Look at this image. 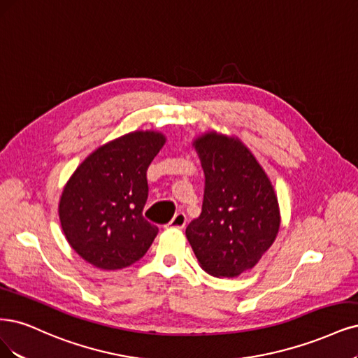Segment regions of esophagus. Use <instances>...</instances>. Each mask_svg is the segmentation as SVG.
<instances>
[{
    "mask_svg": "<svg viewBox=\"0 0 358 358\" xmlns=\"http://www.w3.org/2000/svg\"><path fill=\"white\" fill-rule=\"evenodd\" d=\"M185 225H187V215H185L183 212H178L173 219H171L169 222V227L170 228H178V229H182L185 228Z\"/></svg>",
    "mask_w": 358,
    "mask_h": 358,
    "instance_id": "obj_1",
    "label": "esophagus"
}]
</instances>
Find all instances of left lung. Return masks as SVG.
<instances>
[{"label":"left lung","instance_id":"8db88e82","mask_svg":"<svg viewBox=\"0 0 358 358\" xmlns=\"http://www.w3.org/2000/svg\"><path fill=\"white\" fill-rule=\"evenodd\" d=\"M206 176L201 215L187 227L200 266L217 278L252 269L280 229L278 199L264 167L238 138L215 130L192 141Z\"/></svg>","mask_w":358,"mask_h":358}]
</instances>
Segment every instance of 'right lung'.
Masks as SVG:
<instances>
[{"mask_svg":"<svg viewBox=\"0 0 358 358\" xmlns=\"http://www.w3.org/2000/svg\"><path fill=\"white\" fill-rule=\"evenodd\" d=\"M166 143L155 130H136L94 150L73 171L59 201L71 248L96 268L130 266L151 248L158 228L142 210L146 170Z\"/></svg>","mask_w":358,"mask_h":358,"instance_id":"right-lung-1","label":"right lung"}]
</instances>
